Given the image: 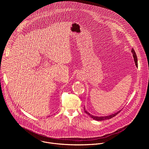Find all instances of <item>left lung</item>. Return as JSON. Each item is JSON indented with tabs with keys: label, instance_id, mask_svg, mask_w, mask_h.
<instances>
[{
	"label": "left lung",
	"instance_id": "1",
	"mask_svg": "<svg viewBox=\"0 0 149 149\" xmlns=\"http://www.w3.org/2000/svg\"><path fill=\"white\" fill-rule=\"evenodd\" d=\"M131 52H132V53L133 54V57H134V61H135V65H136V66H138L137 56H136V53H135V51H134V50L133 48H132V50H131ZM84 111H85V112L86 114H88V115L91 118H92L93 119H95V120H98V121H102V120H106V119H111L112 118L115 116L117 114H118V113L120 112V111H119L117 112L116 113H113V114H112V115H109V116H93V115H91L89 112H88L86 110H85V108H84Z\"/></svg>",
	"mask_w": 149,
	"mask_h": 149
}]
</instances>
